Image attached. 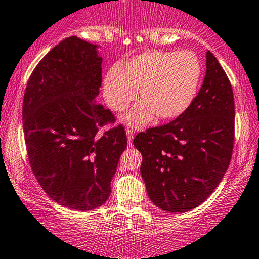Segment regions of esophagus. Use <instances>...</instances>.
<instances>
[{
  "label": "esophagus",
  "instance_id": "1",
  "mask_svg": "<svg viewBox=\"0 0 259 259\" xmlns=\"http://www.w3.org/2000/svg\"><path fill=\"white\" fill-rule=\"evenodd\" d=\"M126 135H127V140H128V146L132 147V143H133V131L131 130H127L126 131Z\"/></svg>",
  "mask_w": 259,
  "mask_h": 259
}]
</instances>
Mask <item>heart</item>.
<instances>
[{"mask_svg": "<svg viewBox=\"0 0 259 259\" xmlns=\"http://www.w3.org/2000/svg\"><path fill=\"white\" fill-rule=\"evenodd\" d=\"M202 77V64L191 51H151L130 58L111 68L102 81L105 101L112 110L124 111L137 97L138 102L122 121L141 128L158 116L170 121L184 115L195 100Z\"/></svg>", "mask_w": 259, "mask_h": 259, "instance_id": "b5f03b06", "label": "heart"}]
</instances>
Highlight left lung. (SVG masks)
<instances>
[{"instance_id":"8db88e82","label":"left lung","mask_w":259,"mask_h":259,"mask_svg":"<svg viewBox=\"0 0 259 259\" xmlns=\"http://www.w3.org/2000/svg\"><path fill=\"white\" fill-rule=\"evenodd\" d=\"M235 101L229 77L206 53V74L193 105L170 123L141 132V174L153 204L169 212L199 206L218 188L231 160Z\"/></svg>"}]
</instances>
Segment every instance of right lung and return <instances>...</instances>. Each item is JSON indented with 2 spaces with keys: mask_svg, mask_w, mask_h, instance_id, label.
<instances>
[{
  "mask_svg": "<svg viewBox=\"0 0 259 259\" xmlns=\"http://www.w3.org/2000/svg\"><path fill=\"white\" fill-rule=\"evenodd\" d=\"M100 46L69 37L35 66L22 108L24 141L33 174L58 204L88 211L110 197L111 180L126 149L122 126L97 104L102 81Z\"/></svg>",
  "mask_w": 259,
  "mask_h": 259,
  "instance_id": "1",
  "label": "right lung"
}]
</instances>
